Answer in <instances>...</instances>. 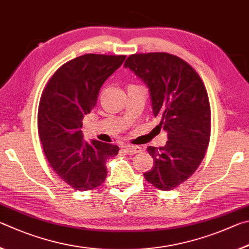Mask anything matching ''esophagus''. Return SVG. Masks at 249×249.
I'll return each mask as SVG.
<instances>
[{"label": "esophagus", "mask_w": 249, "mask_h": 249, "mask_svg": "<svg viewBox=\"0 0 249 249\" xmlns=\"http://www.w3.org/2000/svg\"><path fill=\"white\" fill-rule=\"evenodd\" d=\"M124 150L125 151V153L128 154H137V153H141L142 152L141 147L137 145H125L124 146Z\"/></svg>", "instance_id": "esophagus-1"}]
</instances>
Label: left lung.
<instances>
[{
	"instance_id": "8db88e82",
	"label": "left lung",
	"mask_w": 249,
	"mask_h": 249,
	"mask_svg": "<svg viewBox=\"0 0 249 249\" xmlns=\"http://www.w3.org/2000/svg\"><path fill=\"white\" fill-rule=\"evenodd\" d=\"M129 68L149 87L158 127L167 132L164 146H147L154 160L145 179L160 190H172L188 179L202 162L210 141L211 109L198 73L166 52L132 54Z\"/></svg>"
}]
</instances>
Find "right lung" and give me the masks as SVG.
I'll return each instance as SVG.
<instances>
[{"label": "right lung", "instance_id": "obj_1", "mask_svg": "<svg viewBox=\"0 0 249 249\" xmlns=\"http://www.w3.org/2000/svg\"><path fill=\"white\" fill-rule=\"evenodd\" d=\"M125 55L89 53L64 63L51 76L38 109L43 152L56 175L80 191L106 179L108 159L119 146L83 139L82 120L97 103L100 87L124 63Z\"/></svg>", "mask_w": 249, "mask_h": 249}]
</instances>
